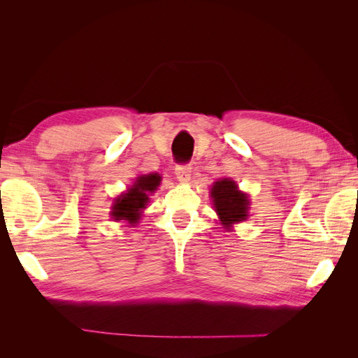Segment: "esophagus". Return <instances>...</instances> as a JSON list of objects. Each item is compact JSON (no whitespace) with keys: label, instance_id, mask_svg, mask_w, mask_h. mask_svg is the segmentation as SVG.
I'll use <instances>...</instances> for the list:
<instances>
[{"label":"esophagus","instance_id":"obj_1","mask_svg":"<svg viewBox=\"0 0 358 358\" xmlns=\"http://www.w3.org/2000/svg\"><path fill=\"white\" fill-rule=\"evenodd\" d=\"M175 175L179 179V182H188L191 179V166L188 164H178L175 167Z\"/></svg>","mask_w":358,"mask_h":358}]
</instances>
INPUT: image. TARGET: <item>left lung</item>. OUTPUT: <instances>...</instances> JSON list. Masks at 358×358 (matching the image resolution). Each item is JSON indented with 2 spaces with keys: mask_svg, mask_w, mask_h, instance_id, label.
Wrapping results in <instances>:
<instances>
[{
  "mask_svg": "<svg viewBox=\"0 0 358 358\" xmlns=\"http://www.w3.org/2000/svg\"><path fill=\"white\" fill-rule=\"evenodd\" d=\"M210 197L225 230L230 231L234 224L245 221L249 216L248 210L251 203H249L248 194L239 191L233 179L225 178L216 180L212 185Z\"/></svg>",
  "mask_w": 358,
  "mask_h": 358,
  "instance_id": "left-lung-1",
  "label": "left lung"
}]
</instances>
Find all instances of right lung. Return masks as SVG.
<instances>
[{
    "label": "right lung",
    "mask_w": 358,
    "mask_h": 358,
    "mask_svg": "<svg viewBox=\"0 0 358 358\" xmlns=\"http://www.w3.org/2000/svg\"><path fill=\"white\" fill-rule=\"evenodd\" d=\"M161 182L158 173H149V175L138 176L131 187L124 194L116 197L112 204V220L124 221L134 227L142 218V212L149 203V194L154 192Z\"/></svg>",
    "instance_id": "right-lung-1"
}]
</instances>
